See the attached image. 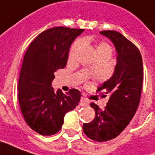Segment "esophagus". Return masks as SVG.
I'll use <instances>...</instances> for the list:
<instances>
[{
    "label": "esophagus",
    "mask_w": 155,
    "mask_h": 155,
    "mask_svg": "<svg viewBox=\"0 0 155 155\" xmlns=\"http://www.w3.org/2000/svg\"><path fill=\"white\" fill-rule=\"evenodd\" d=\"M79 104H80V106H86V105L88 104V101H87V99L85 98V97H82V98H81V100H80Z\"/></svg>",
    "instance_id": "1"
}]
</instances>
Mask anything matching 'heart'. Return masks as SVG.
Listing matches in <instances>:
<instances>
[{"label":"heart","mask_w":155,"mask_h":155,"mask_svg":"<svg viewBox=\"0 0 155 155\" xmlns=\"http://www.w3.org/2000/svg\"><path fill=\"white\" fill-rule=\"evenodd\" d=\"M83 46V42L81 41H77L72 46V49L70 51V58H73L75 57L76 55L78 54V52L79 51V50ZM111 51L110 47L105 43V42H100L99 44H97L96 47V51L97 52H100V51Z\"/></svg>","instance_id":"heart-1"}]
</instances>
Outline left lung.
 <instances>
[{
    "label": "left lung",
    "mask_w": 155,
    "mask_h": 155,
    "mask_svg": "<svg viewBox=\"0 0 155 155\" xmlns=\"http://www.w3.org/2000/svg\"><path fill=\"white\" fill-rule=\"evenodd\" d=\"M100 34L114 46L117 62L112 77L97 89V92L104 90V93L109 95L107 106L102 110L97 104H90L95 111V118L83 124V129L92 140L104 142L119 135L135 114L143 78L139 49L118 31H103Z\"/></svg>",
    "instance_id": "obj_1"
}]
</instances>
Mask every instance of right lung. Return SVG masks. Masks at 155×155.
<instances>
[{"instance_id":"obj_1","label":"right lung","mask_w":155,"mask_h":155,"mask_svg":"<svg viewBox=\"0 0 155 155\" xmlns=\"http://www.w3.org/2000/svg\"><path fill=\"white\" fill-rule=\"evenodd\" d=\"M83 29L54 27L39 34L24 56L18 82V99L25 121L35 132L52 135L61 129L64 116L80 102L81 93L54 92V73L67 65L72 41Z\"/></svg>"}]
</instances>
